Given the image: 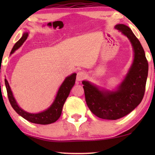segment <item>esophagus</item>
Here are the masks:
<instances>
[{
    "mask_svg": "<svg viewBox=\"0 0 155 155\" xmlns=\"http://www.w3.org/2000/svg\"><path fill=\"white\" fill-rule=\"evenodd\" d=\"M86 77V72L84 71H79L77 73V81H81L83 80Z\"/></svg>",
    "mask_w": 155,
    "mask_h": 155,
    "instance_id": "1",
    "label": "esophagus"
}]
</instances>
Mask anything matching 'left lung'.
I'll use <instances>...</instances> for the list:
<instances>
[{
    "instance_id": "8db88e82",
    "label": "left lung",
    "mask_w": 155,
    "mask_h": 155,
    "mask_svg": "<svg viewBox=\"0 0 155 155\" xmlns=\"http://www.w3.org/2000/svg\"><path fill=\"white\" fill-rule=\"evenodd\" d=\"M115 28L130 40L134 59L124 79L115 91L100 89L83 81L85 101L89 109L97 117L105 120H117L134 110L142 101L146 90L148 64L145 52L130 28L122 24Z\"/></svg>"
}]
</instances>
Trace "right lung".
<instances>
[{"mask_svg":"<svg viewBox=\"0 0 155 155\" xmlns=\"http://www.w3.org/2000/svg\"><path fill=\"white\" fill-rule=\"evenodd\" d=\"M28 37V33H25L23 34L22 38L18 40L11 51V54H13L16 51L18 48L22 45V44L25 42V41L27 40ZM76 76L77 74L74 73L69 77L65 78L64 82L60 86L58 91H57V96L55 99L52 104L45 111L42 112L38 113V114H31L27 111H24L18 105V104L15 101V100L13 95V93L11 90V88L9 87V83L7 80L5 78V86H6L7 96L9 101V103L11 104L12 107H13L15 112L18 114L21 115L22 117H24L25 120H28L32 123L39 124H49L51 123L56 122L58 120L61 115V111L63 109V107L66 101L67 98L69 96L70 91L74 86L76 81Z\"/></svg>","mask_w":155,"mask_h":155,"instance_id":"add662e5","label":"right lung"}]
</instances>
